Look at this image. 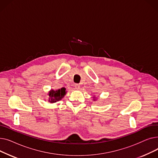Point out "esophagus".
Returning a JSON list of instances; mask_svg holds the SVG:
<instances>
[{"mask_svg": "<svg viewBox=\"0 0 158 158\" xmlns=\"http://www.w3.org/2000/svg\"><path fill=\"white\" fill-rule=\"evenodd\" d=\"M75 88L77 89H79L80 88V85L79 84H76V85H75Z\"/></svg>", "mask_w": 158, "mask_h": 158, "instance_id": "34e87169", "label": "esophagus"}]
</instances>
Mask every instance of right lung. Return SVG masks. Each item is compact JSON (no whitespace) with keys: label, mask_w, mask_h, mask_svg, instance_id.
<instances>
[{"label":"right lung","mask_w":158,"mask_h":158,"mask_svg":"<svg viewBox=\"0 0 158 158\" xmlns=\"http://www.w3.org/2000/svg\"><path fill=\"white\" fill-rule=\"evenodd\" d=\"M65 90L66 89L64 88H62L56 91L52 89L48 94V95H49L48 101L51 103H54V102H56L57 101H59L66 94Z\"/></svg>","instance_id":"1"}]
</instances>
